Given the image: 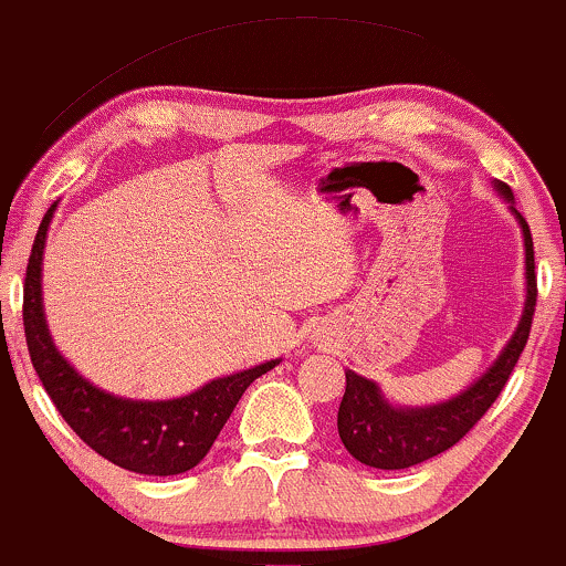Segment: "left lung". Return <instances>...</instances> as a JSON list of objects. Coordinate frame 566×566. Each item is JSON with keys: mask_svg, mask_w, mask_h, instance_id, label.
<instances>
[{"mask_svg": "<svg viewBox=\"0 0 566 566\" xmlns=\"http://www.w3.org/2000/svg\"><path fill=\"white\" fill-rule=\"evenodd\" d=\"M504 201L515 212L526 244V307H523L521 324L515 335L499 354L496 363L485 370V376L476 378L469 389L455 395L447 403L436 406H392L370 378L357 376L346 370V395L337 409V433L343 447L352 452L359 463L373 469L395 471L409 469V465L424 463V460L441 455L450 447H455L482 417L496 403V398L510 381V373L515 370L523 348H526L528 332H532L534 307H537V272H534V242L528 231L526 218L515 209L512 190L504 182L496 185Z\"/></svg>", "mask_w": 566, "mask_h": 566, "instance_id": "1", "label": "left lung"}]
</instances>
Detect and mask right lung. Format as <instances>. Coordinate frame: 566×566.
<instances>
[{"label": "right lung", "instance_id": "1", "mask_svg": "<svg viewBox=\"0 0 566 566\" xmlns=\"http://www.w3.org/2000/svg\"><path fill=\"white\" fill-rule=\"evenodd\" d=\"M54 209L56 201L40 223L27 264V281H23V332H27L29 357L45 392L73 433H78L84 444H90L97 455L114 465L149 476L190 471L214 444L244 389L275 368L281 359L255 365L234 376L214 378L196 392L174 400H130L97 389L56 352L45 324L40 272H43L45 234Z\"/></svg>", "mask_w": 566, "mask_h": 566}]
</instances>
